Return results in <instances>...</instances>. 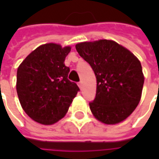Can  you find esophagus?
<instances>
[{
	"instance_id": "esophagus-1",
	"label": "esophagus",
	"mask_w": 159,
	"mask_h": 159,
	"mask_svg": "<svg viewBox=\"0 0 159 159\" xmlns=\"http://www.w3.org/2000/svg\"><path fill=\"white\" fill-rule=\"evenodd\" d=\"M78 87H79L81 89H83V82H79V83H78Z\"/></svg>"
}]
</instances>
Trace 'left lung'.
I'll return each instance as SVG.
<instances>
[{"instance_id":"8db88e82","label":"left lung","mask_w":159,"mask_h":159,"mask_svg":"<svg viewBox=\"0 0 159 159\" xmlns=\"http://www.w3.org/2000/svg\"><path fill=\"white\" fill-rule=\"evenodd\" d=\"M76 49L96 76V96L89 103L93 117L110 125L124 121L142 94L145 77L140 60L112 40L79 42Z\"/></svg>"}]
</instances>
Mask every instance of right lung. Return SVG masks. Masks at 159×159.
<instances>
[{
	"label": "right lung",
	"mask_w": 159,
	"mask_h": 159,
	"mask_svg": "<svg viewBox=\"0 0 159 159\" xmlns=\"http://www.w3.org/2000/svg\"><path fill=\"white\" fill-rule=\"evenodd\" d=\"M70 46L46 43L30 53L19 65L16 89L28 116L43 125H52L66 116L79 90L68 80L65 59Z\"/></svg>",
	"instance_id": "1"
}]
</instances>
